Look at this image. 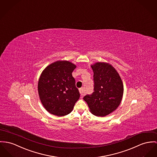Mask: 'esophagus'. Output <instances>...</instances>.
Instances as JSON below:
<instances>
[{"label": "esophagus", "mask_w": 157, "mask_h": 157, "mask_svg": "<svg viewBox=\"0 0 157 157\" xmlns=\"http://www.w3.org/2000/svg\"><path fill=\"white\" fill-rule=\"evenodd\" d=\"M79 90L80 94H81V96H84L85 94L84 89V88H79Z\"/></svg>", "instance_id": "obj_1"}]
</instances>
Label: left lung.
<instances>
[{
	"mask_svg": "<svg viewBox=\"0 0 157 157\" xmlns=\"http://www.w3.org/2000/svg\"><path fill=\"white\" fill-rule=\"evenodd\" d=\"M91 68L94 92L83 98L93 114L105 117L119 106L124 92L123 84L118 73L108 63H96Z\"/></svg>",
	"mask_w": 157,
	"mask_h": 157,
	"instance_id": "8db88e82",
	"label": "left lung"
}]
</instances>
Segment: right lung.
<instances>
[{
  "mask_svg": "<svg viewBox=\"0 0 157 157\" xmlns=\"http://www.w3.org/2000/svg\"><path fill=\"white\" fill-rule=\"evenodd\" d=\"M76 66L67 61H57L48 66L38 82L40 101L51 114L64 116L72 111L80 94L72 73Z\"/></svg>",
  "mask_w": 157,
  "mask_h": 157,
  "instance_id": "add662e5",
  "label": "right lung"
}]
</instances>
